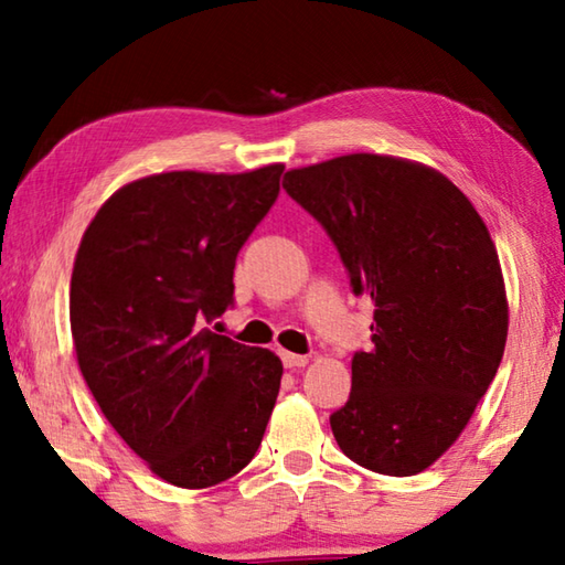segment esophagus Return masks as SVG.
Returning a JSON list of instances; mask_svg holds the SVG:
<instances>
[{
    "mask_svg": "<svg viewBox=\"0 0 565 565\" xmlns=\"http://www.w3.org/2000/svg\"><path fill=\"white\" fill-rule=\"evenodd\" d=\"M281 361L286 369H299L309 363V356H301V353H291V351H281Z\"/></svg>",
    "mask_w": 565,
    "mask_h": 565,
    "instance_id": "esophagus-1",
    "label": "esophagus"
}]
</instances>
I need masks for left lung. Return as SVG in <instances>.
Masks as SVG:
<instances>
[{
	"mask_svg": "<svg viewBox=\"0 0 565 565\" xmlns=\"http://www.w3.org/2000/svg\"><path fill=\"white\" fill-rule=\"evenodd\" d=\"M284 189L327 228L353 294L376 306L374 347L353 353L333 438L369 471H426L461 436L503 359L509 301L489 228L441 171L398 157L291 169Z\"/></svg>",
	"mask_w": 565,
	"mask_h": 565,
	"instance_id": "8db88e82",
	"label": "left lung"
}]
</instances>
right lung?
<instances>
[{
  "label": "right lung",
  "mask_w": 565,
  "mask_h": 565,
  "mask_svg": "<svg viewBox=\"0 0 565 565\" xmlns=\"http://www.w3.org/2000/svg\"><path fill=\"white\" fill-rule=\"evenodd\" d=\"M284 164L129 181L82 236L70 289L76 363L151 473L209 489L252 461L284 366L202 329L234 301L238 248L279 196Z\"/></svg>",
  "instance_id": "right-lung-1"
}]
</instances>
